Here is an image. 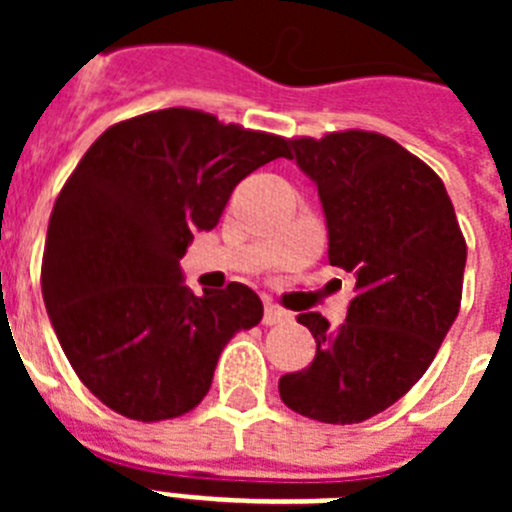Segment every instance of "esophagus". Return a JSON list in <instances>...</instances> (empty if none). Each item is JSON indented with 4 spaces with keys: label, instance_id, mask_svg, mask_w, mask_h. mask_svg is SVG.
I'll return each instance as SVG.
<instances>
[{
    "label": "esophagus",
    "instance_id": "obj_1",
    "mask_svg": "<svg viewBox=\"0 0 512 512\" xmlns=\"http://www.w3.org/2000/svg\"><path fill=\"white\" fill-rule=\"evenodd\" d=\"M292 320V312L282 310L279 305H266L264 310V325H282Z\"/></svg>",
    "mask_w": 512,
    "mask_h": 512
}]
</instances>
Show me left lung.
Returning <instances> with one entry per match:
<instances>
[{"label": "left lung", "instance_id": "obj_1", "mask_svg": "<svg viewBox=\"0 0 512 512\" xmlns=\"http://www.w3.org/2000/svg\"><path fill=\"white\" fill-rule=\"evenodd\" d=\"M318 187L330 266L354 277L346 323H297L318 343L307 369L284 374V405L320 423H361L395 405L438 354L461 305L467 243L431 166L387 135L346 130L289 140Z\"/></svg>", "mask_w": 512, "mask_h": 512}]
</instances>
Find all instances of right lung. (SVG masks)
<instances>
[{"mask_svg": "<svg viewBox=\"0 0 512 512\" xmlns=\"http://www.w3.org/2000/svg\"><path fill=\"white\" fill-rule=\"evenodd\" d=\"M287 143L169 107L117 122L84 153L53 205L40 284L63 354L107 408L143 423L189 413L225 343L259 325L251 287L197 297L179 259Z\"/></svg>", "mask_w": 512, "mask_h": 512, "instance_id": "1", "label": "right lung"}]
</instances>
